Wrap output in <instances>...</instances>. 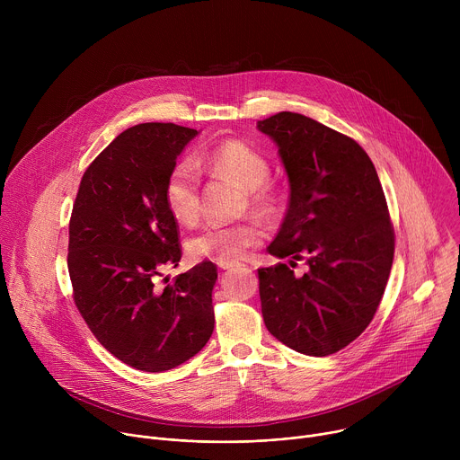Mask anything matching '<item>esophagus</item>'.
Returning <instances> with one entry per match:
<instances>
[{
	"mask_svg": "<svg viewBox=\"0 0 460 460\" xmlns=\"http://www.w3.org/2000/svg\"><path fill=\"white\" fill-rule=\"evenodd\" d=\"M217 266H218L220 270H233V268H236V266H238V261H234V260H227V261H217Z\"/></svg>",
	"mask_w": 460,
	"mask_h": 460,
	"instance_id": "34e87169",
	"label": "esophagus"
}]
</instances>
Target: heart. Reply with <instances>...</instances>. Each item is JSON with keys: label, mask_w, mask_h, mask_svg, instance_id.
<instances>
[{"label": "heart", "mask_w": 460, "mask_h": 460, "mask_svg": "<svg viewBox=\"0 0 460 460\" xmlns=\"http://www.w3.org/2000/svg\"><path fill=\"white\" fill-rule=\"evenodd\" d=\"M200 167L233 174L249 189L251 202L268 209L273 204V192L266 187L270 164L258 151L240 140H226L196 158ZM164 202L169 215L180 224H192L200 215V172L190 160L172 165L164 185ZM261 238V227L256 220H238L227 224H209L194 231L185 251L194 261H227L238 260Z\"/></svg>", "instance_id": "1"}]
</instances>
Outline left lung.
I'll use <instances>...</instances> for the list:
<instances>
[{"label": "left lung", "instance_id": "left-lung-1", "mask_svg": "<svg viewBox=\"0 0 460 460\" xmlns=\"http://www.w3.org/2000/svg\"><path fill=\"white\" fill-rule=\"evenodd\" d=\"M279 147L289 208L270 254L305 260L258 270L268 332L288 348L325 357L353 342L373 320L395 251L373 162L351 138L298 112L256 123Z\"/></svg>", "mask_w": 460, "mask_h": 460}]
</instances>
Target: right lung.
Instances as JSON below:
<instances>
[{
	"instance_id": "1",
	"label": "right lung",
	"mask_w": 460,
	"mask_h": 460,
	"mask_svg": "<svg viewBox=\"0 0 460 460\" xmlns=\"http://www.w3.org/2000/svg\"><path fill=\"white\" fill-rule=\"evenodd\" d=\"M196 137L174 123L123 130L87 167L73 208L67 266L76 307L98 342L140 371L183 364L215 330L213 261L156 284L181 258L165 178Z\"/></svg>"
}]
</instances>
